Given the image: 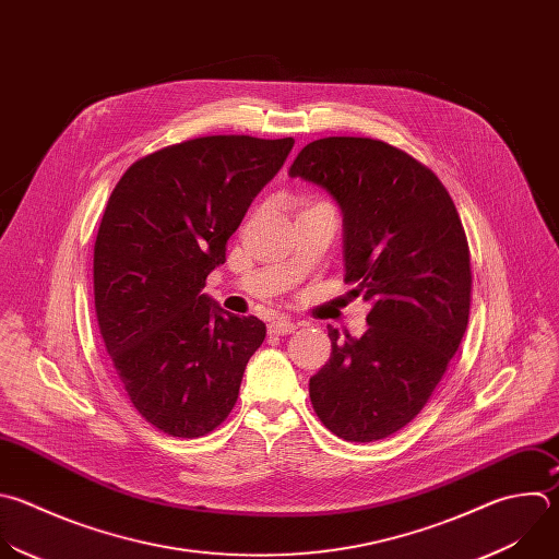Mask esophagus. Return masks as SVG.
Listing matches in <instances>:
<instances>
[{
  "instance_id": "1",
  "label": "esophagus",
  "mask_w": 559,
  "mask_h": 559,
  "mask_svg": "<svg viewBox=\"0 0 559 559\" xmlns=\"http://www.w3.org/2000/svg\"><path fill=\"white\" fill-rule=\"evenodd\" d=\"M294 329H296V322H292L287 318H276L270 322V333H274V335H287Z\"/></svg>"
}]
</instances>
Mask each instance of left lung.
<instances>
[{
	"label": "left lung",
	"mask_w": 559,
	"mask_h": 559,
	"mask_svg": "<svg viewBox=\"0 0 559 559\" xmlns=\"http://www.w3.org/2000/svg\"><path fill=\"white\" fill-rule=\"evenodd\" d=\"M289 175L340 206L344 281L373 302L361 337L329 326L331 357L309 380L313 411L344 441L386 439L428 404L467 329L461 217L428 166L382 140H313Z\"/></svg>",
	"instance_id": "1"
}]
</instances>
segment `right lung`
I'll return each instance as SVG.
<instances>
[{"label": "right lung", "mask_w": 559, "mask_h": 559, "mask_svg": "<svg viewBox=\"0 0 559 559\" xmlns=\"http://www.w3.org/2000/svg\"><path fill=\"white\" fill-rule=\"evenodd\" d=\"M292 146L186 140L133 162L109 195L94 243L96 318L133 408L164 435L204 437L237 404L265 324L226 313L202 289Z\"/></svg>", "instance_id": "add662e5"}]
</instances>
